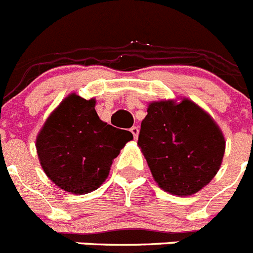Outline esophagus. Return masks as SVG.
Instances as JSON below:
<instances>
[{
	"label": "esophagus",
	"mask_w": 253,
	"mask_h": 253,
	"mask_svg": "<svg viewBox=\"0 0 253 253\" xmlns=\"http://www.w3.org/2000/svg\"><path fill=\"white\" fill-rule=\"evenodd\" d=\"M130 131H131V134H133V136L134 138H138V134H139V129H138V126H131L130 128Z\"/></svg>",
	"instance_id": "esophagus-1"
}]
</instances>
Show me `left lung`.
Masks as SVG:
<instances>
[{
    "instance_id": "8db88e82",
    "label": "left lung",
    "mask_w": 253,
    "mask_h": 253,
    "mask_svg": "<svg viewBox=\"0 0 253 253\" xmlns=\"http://www.w3.org/2000/svg\"><path fill=\"white\" fill-rule=\"evenodd\" d=\"M140 125L142 148L155 182L175 196H191L217 174L224 138L212 118L191 100L155 101Z\"/></svg>"
}]
</instances>
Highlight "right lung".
<instances>
[{
    "label": "right lung",
    "instance_id": "right-lung-1",
    "mask_svg": "<svg viewBox=\"0 0 253 253\" xmlns=\"http://www.w3.org/2000/svg\"><path fill=\"white\" fill-rule=\"evenodd\" d=\"M131 139L130 131L99 119L94 99L71 94L46 120L36 148L43 172L57 187L85 194L103 184L113 159Z\"/></svg>",
    "mask_w": 253,
    "mask_h": 253
}]
</instances>
